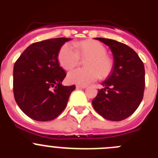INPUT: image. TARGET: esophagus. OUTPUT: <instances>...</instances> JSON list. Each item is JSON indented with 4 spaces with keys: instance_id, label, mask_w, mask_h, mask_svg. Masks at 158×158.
Returning <instances> with one entry per match:
<instances>
[{
    "instance_id": "obj_1",
    "label": "esophagus",
    "mask_w": 158,
    "mask_h": 158,
    "mask_svg": "<svg viewBox=\"0 0 158 158\" xmlns=\"http://www.w3.org/2000/svg\"><path fill=\"white\" fill-rule=\"evenodd\" d=\"M77 89H85L86 86L85 85H76Z\"/></svg>"
}]
</instances>
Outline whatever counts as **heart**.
Here are the masks:
<instances>
[{
	"label": "heart",
	"mask_w": 158,
	"mask_h": 158,
	"mask_svg": "<svg viewBox=\"0 0 158 158\" xmlns=\"http://www.w3.org/2000/svg\"><path fill=\"white\" fill-rule=\"evenodd\" d=\"M65 43L58 53V62L65 70H70L77 66L81 58L86 61L87 69H77L67 75L69 83L78 85H88L96 81L99 77L104 78L112 70V60L107 55V49L100 42L85 40L74 44Z\"/></svg>",
	"instance_id": "obj_1"
}]
</instances>
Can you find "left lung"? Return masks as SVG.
<instances>
[{
	"label": "left lung",
	"mask_w": 158,
	"mask_h": 158,
	"mask_svg": "<svg viewBox=\"0 0 158 158\" xmlns=\"http://www.w3.org/2000/svg\"><path fill=\"white\" fill-rule=\"evenodd\" d=\"M110 47L114 65L110 76L102 82L92 101L96 112L111 121H121L136 111L145 89L144 64L133 49L124 43L104 38H96Z\"/></svg>",
	"instance_id": "left-lung-1"
}]
</instances>
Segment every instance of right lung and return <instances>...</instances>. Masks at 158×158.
Wrapping results in <instances>:
<instances>
[{"mask_svg":"<svg viewBox=\"0 0 158 158\" xmlns=\"http://www.w3.org/2000/svg\"><path fill=\"white\" fill-rule=\"evenodd\" d=\"M71 39L56 38L32 43L13 68V93L25 115L36 121L54 119L63 111L75 85L64 86L66 76L58 60L60 49Z\"/></svg>","mask_w":158,"mask_h":158,"instance_id":"obj_1","label":"right lung"}]
</instances>
